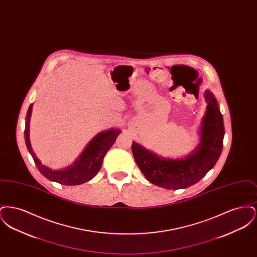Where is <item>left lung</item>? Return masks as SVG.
I'll use <instances>...</instances> for the list:
<instances>
[{"label":"left lung","instance_id":"left-lung-1","mask_svg":"<svg viewBox=\"0 0 257 257\" xmlns=\"http://www.w3.org/2000/svg\"><path fill=\"white\" fill-rule=\"evenodd\" d=\"M204 97L207 107L201 120L200 141L186 158H163L132 143L135 161L150 183L168 190L185 189L197 183L216 165L223 146V118L213 93L206 90Z\"/></svg>","mask_w":257,"mask_h":257}]
</instances>
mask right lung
I'll return each mask as SVG.
<instances>
[{"mask_svg":"<svg viewBox=\"0 0 257 257\" xmlns=\"http://www.w3.org/2000/svg\"><path fill=\"white\" fill-rule=\"evenodd\" d=\"M33 105L29 107L26 115L25 122V142L26 146L32 155L33 159L37 165L38 171L41 172L50 181H54L61 185L74 186L86 183L92 179L101 169L103 159L110 149L113 143L115 142L118 135L121 133L120 129H109L107 131L101 132L96 135L86 146L80 157L74 163L73 165L67 167L64 170H51L48 167L44 166L33 151V148L30 143V118L32 114Z\"/></svg>","mask_w":257,"mask_h":257,"instance_id":"right-lung-1","label":"right lung"}]
</instances>
